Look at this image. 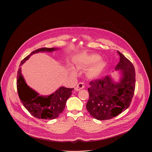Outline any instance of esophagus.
Returning a JSON list of instances; mask_svg holds the SVG:
<instances>
[{
	"mask_svg": "<svg viewBox=\"0 0 152 152\" xmlns=\"http://www.w3.org/2000/svg\"><path fill=\"white\" fill-rule=\"evenodd\" d=\"M84 88V83L80 82V83H79L77 84L76 87H75V89L76 91H79L80 90L83 89Z\"/></svg>",
	"mask_w": 152,
	"mask_h": 152,
	"instance_id": "1",
	"label": "esophagus"
}]
</instances>
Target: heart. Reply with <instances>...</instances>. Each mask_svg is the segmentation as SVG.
I'll list each match as a JSON object with an SVG mask.
<instances>
[{
    "label": "heart",
    "mask_w": 152,
    "mask_h": 152,
    "mask_svg": "<svg viewBox=\"0 0 152 152\" xmlns=\"http://www.w3.org/2000/svg\"><path fill=\"white\" fill-rule=\"evenodd\" d=\"M100 59V58L97 56H92L84 58V60L81 63H80L79 65H78V67L81 68L84 65H93L99 61ZM105 66H106V63L104 61H99L92 68V69L90 71L91 73L94 76H99L102 72Z\"/></svg>",
    "instance_id": "heart-1"
}]
</instances>
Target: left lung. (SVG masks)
Wrapping results in <instances>:
<instances>
[{
	"instance_id": "obj_1",
	"label": "left lung",
	"mask_w": 152,
	"mask_h": 152,
	"mask_svg": "<svg viewBox=\"0 0 152 152\" xmlns=\"http://www.w3.org/2000/svg\"><path fill=\"white\" fill-rule=\"evenodd\" d=\"M120 62L115 70L121 77L115 82L110 76L89 83V99L86 108L89 114L99 120H109L118 115L130 105L136 85L134 67L119 51Z\"/></svg>"
}]
</instances>
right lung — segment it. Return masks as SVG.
Instances as JSON below:
<instances>
[{"mask_svg":"<svg viewBox=\"0 0 152 152\" xmlns=\"http://www.w3.org/2000/svg\"><path fill=\"white\" fill-rule=\"evenodd\" d=\"M58 50L56 48H41L36 50L22 60L20 66L34 53L51 52ZM21 71V68H19L17 74L16 85L19 97L24 107L32 116L39 119L52 120L58 117L65 108L66 100L72 94L73 88L61 87L49 96H40L27 86Z\"/></svg>","mask_w":152,"mask_h":152,"instance_id":"add662e5","label":"right lung"}]
</instances>
